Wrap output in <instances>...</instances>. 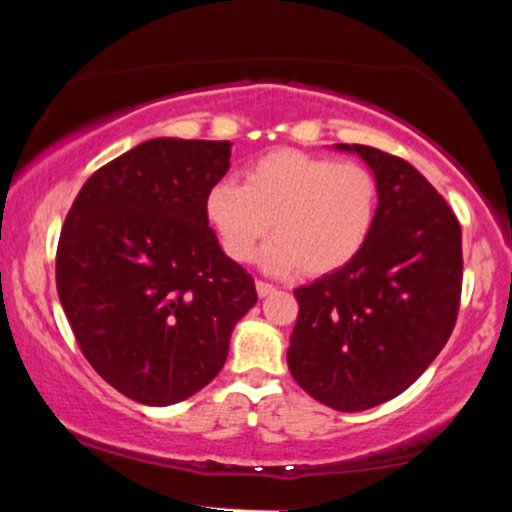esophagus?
<instances>
[{
  "mask_svg": "<svg viewBox=\"0 0 512 512\" xmlns=\"http://www.w3.org/2000/svg\"><path fill=\"white\" fill-rule=\"evenodd\" d=\"M255 286H257V293H260L262 298H264V296H269V293H274V291H276L272 284H267V281H257Z\"/></svg>",
  "mask_w": 512,
  "mask_h": 512,
  "instance_id": "esophagus-1",
  "label": "esophagus"
}]
</instances>
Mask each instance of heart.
<instances>
[{"mask_svg": "<svg viewBox=\"0 0 512 512\" xmlns=\"http://www.w3.org/2000/svg\"><path fill=\"white\" fill-rule=\"evenodd\" d=\"M204 211L231 260L248 262L274 228L264 267L284 274L301 264L320 276L366 245L378 219V180L361 163L274 149L245 168L243 185L214 182Z\"/></svg>", "mask_w": 512, "mask_h": 512, "instance_id": "heart-1", "label": "heart"}]
</instances>
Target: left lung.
Segmentation results:
<instances>
[{
    "label": "left lung",
    "instance_id": "8db88e82",
    "mask_svg": "<svg viewBox=\"0 0 512 512\" xmlns=\"http://www.w3.org/2000/svg\"><path fill=\"white\" fill-rule=\"evenodd\" d=\"M378 180V219L361 252L296 289L289 370L317 402L363 411L397 397L431 366L455 327L462 228L436 187L404 158L337 144Z\"/></svg>",
    "mask_w": 512,
    "mask_h": 512
}]
</instances>
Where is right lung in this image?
<instances>
[{"instance_id": "1", "label": "right lung", "mask_w": 512, "mask_h": 512, "mask_svg": "<svg viewBox=\"0 0 512 512\" xmlns=\"http://www.w3.org/2000/svg\"><path fill=\"white\" fill-rule=\"evenodd\" d=\"M228 158L231 142L149 139L98 168L64 219V315L93 370L134 402L166 407L209 385L257 303L204 211Z\"/></svg>"}]
</instances>
